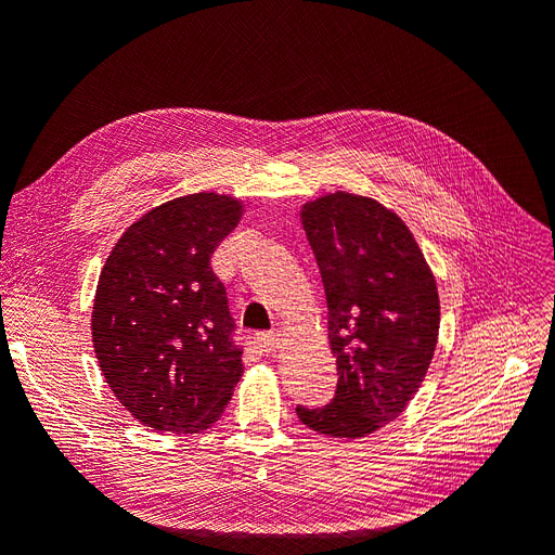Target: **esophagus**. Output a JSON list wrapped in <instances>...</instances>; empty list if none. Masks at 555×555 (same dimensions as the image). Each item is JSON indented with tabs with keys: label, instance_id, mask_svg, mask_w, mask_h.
<instances>
[{
	"label": "esophagus",
	"instance_id": "34e87169",
	"mask_svg": "<svg viewBox=\"0 0 555 555\" xmlns=\"http://www.w3.org/2000/svg\"><path fill=\"white\" fill-rule=\"evenodd\" d=\"M257 343L261 345L263 351H268V354H271V351H278V349H280V345H282V333H278V331H263V333L257 335Z\"/></svg>",
	"mask_w": 555,
	"mask_h": 555
}]
</instances>
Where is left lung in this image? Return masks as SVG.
<instances>
[{
    "instance_id": "1",
    "label": "left lung",
    "mask_w": 555,
    "mask_h": 555,
    "mask_svg": "<svg viewBox=\"0 0 555 555\" xmlns=\"http://www.w3.org/2000/svg\"><path fill=\"white\" fill-rule=\"evenodd\" d=\"M300 220L324 282L338 386L328 405L296 414L331 438H365L400 416L428 373L438 287L410 229L373 198L335 192Z\"/></svg>"
}]
</instances>
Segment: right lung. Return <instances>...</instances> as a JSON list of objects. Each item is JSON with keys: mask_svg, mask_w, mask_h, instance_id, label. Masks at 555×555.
Returning <instances> with one entry per match:
<instances>
[{"mask_svg": "<svg viewBox=\"0 0 555 555\" xmlns=\"http://www.w3.org/2000/svg\"><path fill=\"white\" fill-rule=\"evenodd\" d=\"M236 198L180 196L133 222L99 275L92 343L122 408L153 430L220 422L243 373V345L210 257L236 229Z\"/></svg>", "mask_w": 555, "mask_h": 555, "instance_id": "obj_1", "label": "right lung"}]
</instances>
